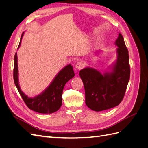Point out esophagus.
Segmentation results:
<instances>
[{"label": "esophagus", "mask_w": 148, "mask_h": 148, "mask_svg": "<svg viewBox=\"0 0 148 148\" xmlns=\"http://www.w3.org/2000/svg\"><path fill=\"white\" fill-rule=\"evenodd\" d=\"M84 66V64L82 62H78L75 65L76 69H77L78 70L82 69Z\"/></svg>", "instance_id": "esophagus-1"}]
</instances>
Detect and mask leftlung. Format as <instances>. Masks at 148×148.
I'll use <instances>...</instances> for the list:
<instances>
[{
	"mask_svg": "<svg viewBox=\"0 0 148 148\" xmlns=\"http://www.w3.org/2000/svg\"><path fill=\"white\" fill-rule=\"evenodd\" d=\"M115 44L117 59L109 71L101 73L91 67L79 71L85 91V103L89 109L99 112L109 109L122 102L130 77L129 56L123 37L119 33Z\"/></svg>",
	"mask_w": 148,
	"mask_h": 148,
	"instance_id": "obj_1",
	"label": "left lung"
}]
</instances>
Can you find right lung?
Returning a JSON list of instances; mask_svg holds the SVG:
<instances>
[{
	"mask_svg": "<svg viewBox=\"0 0 148 148\" xmlns=\"http://www.w3.org/2000/svg\"><path fill=\"white\" fill-rule=\"evenodd\" d=\"M23 34L24 32L21 34L18 49L21 45ZM74 76L75 73L73 66L71 64H69L58 73L49 86L42 92L35 97H29L20 89L16 52L15 55L14 69H13V79H14L15 84L26 106L29 109L36 112L52 114L59 110L62 104V92L64 86L66 82H69Z\"/></svg>",
	"mask_w": 148,
	"mask_h": 148,
	"instance_id": "right-lung-1",
	"label": "right lung"
}]
</instances>
